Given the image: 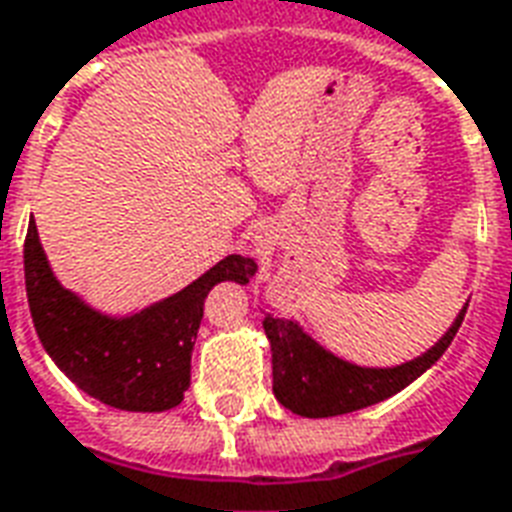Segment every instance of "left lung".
I'll return each instance as SVG.
<instances>
[{
  "instance_id": "obj_1",
  "label": "left lung",
  "mask_w": 512,
  "mask_h": 512,
  "mask_svg": "<svg viewBox=\"0 0 512 512\" xmlns=\"http://www.w3.org/2000/svg\"><path fill=\"white\" fill-rule=\"evenodd\" d=\"M467 306L464 304L453 325L431 350L385 369L344 361L331 350H325L323 344L314 342L295 320L266 314L263 328L271 342L274 396L282 407L301 418H333L391 399L393 393L404 391L412 380H418L420 374L442 358V352L448 350L461 328Z\"/></svg>"
}]
</instances>
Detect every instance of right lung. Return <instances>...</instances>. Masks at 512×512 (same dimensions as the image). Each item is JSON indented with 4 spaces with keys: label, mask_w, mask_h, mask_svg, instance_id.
I'll return each instance as SVG.
<instances>
[{
    "label": "right lung",
    "mask_w": 512,
    "mask_h": 512,
    "mask_svg": "<svg viewBox=\"0 0 512 512\" xmlns=\"http://www.w3.org/2000/svg\"><path fill=\"white\" fill-rule=\"evenodd\" d=\"M255 271L252 257L227 255L170 298L111 317L59 285L37 225L24 241L26 298L45 352L83 393L127 412H165L184 401L208 290L219 282L246 285Z\"/></svg>",
    "instance_id": "right-lung-1"
}]
</instances>
